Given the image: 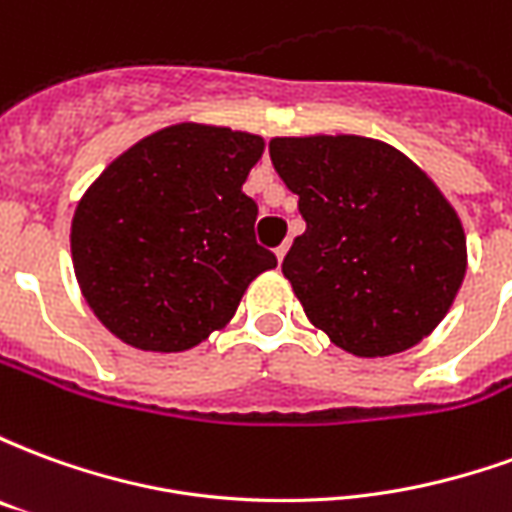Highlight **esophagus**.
<instances>
[{
  "instance_id": "obj_1",
  "label": "esophagus",
  "mask_w": 512,
  "mask_h": 512,
  "mask_svg": "<svg viewBox=\"0 0 512 512\" xmlns=\"http://www.w3.org/2000/svg\"><path fill=\"white\" fill-rule=\"evenodd\" d=\"M288 249H290V241H282V244L277 246V260H279V263L285 260V255H288Z\"/></svg>"
}]
</instances>
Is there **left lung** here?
<instances>
[{
  "mask_svg": "<svg viewBox=\"0 0 512 512\" xmlns=\"http://www.w3.org/2000/svg\"><path fill=\"white\" fill-rule=\"evenodd\" d=\"M268 153L307 222L282 274L312 326L354 356L425 340L466 274V235L439 186L367 136H277Z\"/></svg>",
  "mask_w": 512,
  "mask_h": 512,
  "instance_id": "obj_1",
  "label": "left lung"
}]
</instances>
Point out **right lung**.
Segmentation results:
<instances>
[{"instance_id": "add662e5", "label": "right lung", "mask_w": 512, "mask_h": 512, "mask_svg": "<svg viewBox=\"0 0 512 512\" xmlns=\"http://www.w3.org/2000/svg\"><path fill=\"white\" fill-rule=\"evenodd\" d=\"M263 136L178 123L139 139L98 175L71 224L73 271L109 332L175 354L222 329L249 282L277 266L246 197Z\"/></svg>"}]
</instances>
